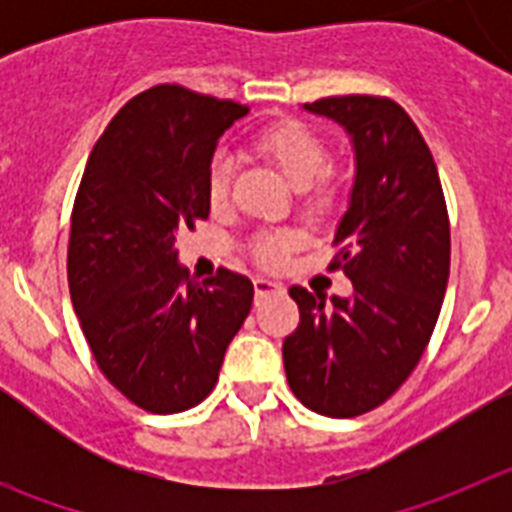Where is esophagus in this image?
<instances>
[{"label": "esophagus", "mask_w": 512, "mask_h": 512, "mask_svg": "<svg viewBox=\"0 0 512 512\" xmlns=\"http://www.w3.org/2000/svg\"><path fill=\"white\" fill-rule=\"evenodd\" d=\"M253 289H256V297H269V295H277L282 292V284L279 282H271V279H253Z\"/></svg>", "instance_id": "1"}]
</instances>
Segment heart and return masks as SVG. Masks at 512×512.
<instances>
[{
	"instance_id": "obj_1",
	"label": "heart",
	"mask_w": 512,
	"mask_h": 512,
	"mask_svg": "<svg viewBox=\"0 0 512 512\" xmlns=\"http://www.w3.org/2000/svg\"><path fill=\"white\" fill-rule=\"evenodd\" d=\"M259 153L277 166L289 184L300 189L302 207L310 215L328 217L341 202V182L328 166L330 151L318 133L302 122H274L256 143ZM230 194V164L215 158L207 169V197L212 207H223ZM302 246L300 230H269L253 238L251 256L264 269H282L289 256Z\"/></svg>"
}]
</instances>
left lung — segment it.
I'll return each mask as SVG.
<instances>
[{
	"label": "left lung",
	"instance_id": "1",
	"mask_svg": "<svg viewBox=\"0 0 512 512\" xmlns=\"http://www.w3.org/2000/svg\"><path fill=\"white\" fill-rule=\"evenodd\" d=\"M305 107L354 138V192L328 266L351 279L354 297L325 305L289 287L300 325L284 338V372L305 408L356 418L390 400L428 348L449 284V210L431 148L395 99L348 94Z\"/></svg>",
	"mask_w": 512,
	"mask_h": 512
}]
</instances>
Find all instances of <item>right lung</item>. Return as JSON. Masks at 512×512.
<instances>
[{"label":"right lung","mask_w":512,"mask_h":512,"mask_svg":"<svg viewBox=\"0 0 512 512\" xmlns=\"http://www.w3.org/2000/svg\"><path fill=\"white\" fill-rule=\"evenodd\" d=\"M246 104L158 84L130 99L97 140L71 210L69 292L104 379L153 415L215 390L225 348L253 302L243 274L205 282L176 264V238L210 215L217 138Z\"/></svg>","instance_id":"obj_1"}]
</instances>
